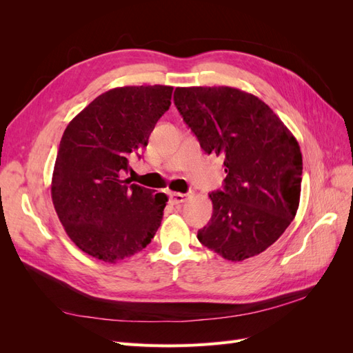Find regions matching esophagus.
<instances>
[{
  "instance_id": "obj_1",
  "label": "esophagus",
  "mask_w": 353,
  "mask_h": 353,
  "mask_svg": "<svg viewBox=\"0 0 353 353\" xmlns=\"http://www.w3.org/2000/svg\"><path fill=\"white\" fill-rule=\"evenodd\" d=\"M190 197L188 193H169V199L172 205H181V203H184L187 199Z\"/></svg>"
}]
</instances>
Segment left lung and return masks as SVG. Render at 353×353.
<instances>
[{"instance_id":"left-lung-1","label":"left lung","mask_w":353,"mask_h":353,"mask_svg":"<svg viewBox=\"0 0 353 353\" xmlns=\"http://www.w3.org/2000/svg\"><path fill=\"white\" fill-rule=\"evenodd\" d=\"M174 103L208 154L225 166L223 190L197 239L223 259L262 253L294 219L301 200L299 143L268 104L231 87L176 88Z\"/></svg>"}]
</instances>
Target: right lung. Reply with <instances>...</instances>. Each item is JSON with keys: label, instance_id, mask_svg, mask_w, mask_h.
<instances>
[{"label": "right lung", "instance_id": "right-lung-1", "mask_svg": "<svg viewBox=\"0 0 353 353\" xmlns=\"http://www.w3.org/2000/svg\"><path fill=\"white\" fill-rule=\"evenodd\" d=\"M172 87L105 91L61 137L51 197L69 239L95 259L116 263L141 252L163 218L168 196L130 184L122 174L169 109Z\"/></svg>", "mask_w": 353, "mask_h": 353}]
</instances>
